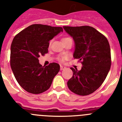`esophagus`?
Returning <instances> with one entry per match:
<instances>
[{"mask_svg": "<svg viewBox=\"0 0 122 122\" xmlns=\"http://www.w3.org/2000/svg\"><path fill=\"white\" fill-rule=\"evenodd\" d=\"M66 69L65 67L62 66H60V70H61V71H62V70H64V69Z\"/></svg>", "mask_w": 122, "mask_h": 122, "instance_id": "1", "label": "esophagus"}]
</instances>
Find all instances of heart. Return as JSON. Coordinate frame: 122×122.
Listing matches in <instances>:
<instances>
[{"label":"heart","mask_w":122,"mask_h":122,"mask_svg":"<svg viewBox=\"0 0 122 122\" xmlns=\"http://www.w3.org/2000/svg\"><path fill=\"white\" fill-rule=\"evenodd\" d=\"M69 38H68V37H65V38H63L62 39V42H63V41H64L67 40V39H69ZM50 44H51V41H50V43H49V45H50ZM66 56H61L59 58V60H60L61 62H63V61L66 60Z\"/></svg>","instance_id":"b5f03b06"}]
</instances>
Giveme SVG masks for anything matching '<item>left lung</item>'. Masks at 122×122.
Returning a JSON list of instances; mask_svg holds the SVG:
<instances>
[{"mask_svg":"<svg viewBox=\"0 0 122 122\" xmlns=\"http://www.w3.org/2000/svg\"><path fill=\"white\" fill-rule=\"evenodd\" d=\"M75 42L74 58L82 64L81 69L71 67L73 76L67 82L72 92L87 95L100 87L111 65L110 46L107 38L90 26L63 27Z\"/></svg>","mask_w":122,"mask_h":122,"instance_id":"obj_1","label":"left lung"}]
</instances>
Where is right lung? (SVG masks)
Returning a JSON list of instances; mask_svg holds the SVG:
<instances>
[{
  "label": "right lung",
  "instance_id": "obj_1",
  "mask_svg": "<svg viewBox=\"0 0 122 122\" xmlns=\"http://www.w3.org/2000/svg\"><path fill=\"white\" fill-rule=\"evenodd\" d=\"M62 27L33 24L15 36L11 45L10 66L19 85L33 94L44 92L50 88L60 71L58 63L44 67L39 58L48 53L49 41L60 32Z\"/></svg>",
  "mask_w": 122,
  "mask_h": 122
}]
</instances>
